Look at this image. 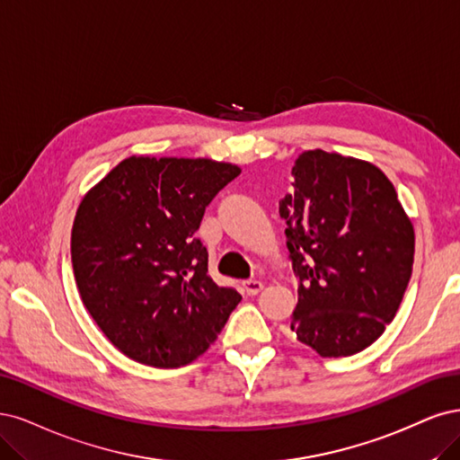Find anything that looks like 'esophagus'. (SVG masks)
<instances>
[{"label":"esophagus","mask_w":460,"mask_h":460,"mask_svg":"<svg viewBox=\"0 0 460 460\" xmlns=\"http://www.w3.org/2000/svg\"><path fill=\"white\" fill-rule=\"evenodd\" d=\"M243 288H244V292L248 296H256L258 292H261L263 283H261V280H256V279H248V280H244V283H243Z\"/></svg>","instance_id":"obj_1"}]
</instances>
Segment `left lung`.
Instances as JSON below:
<instances>
[{
    "instance_id": "left-lung-1",
    "label": "left lung",
    "mask_w": 460,
    "mask_h": 460,
    "mask_svg": "<svg viewBox=\"0 0 460 460\" xmlns=\"http://www.w3.org/2000/svg\"><path fill=\"white\" fill-rule=\"evenodd\" d=\"M279 200L298 277L290 331L321 358L368 348L395 317L412 273L414 229L373 162L304 151Z\"/></svg>"
}]
</instances>
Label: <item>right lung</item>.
<instances>
[{"label":"right lung","mask_w":460,"mask_h":460,"mask_svg":"<svg viewBox=\"0 0 460 460\" xmlns=\"http://www.w3.org/2000/svg\"><path fill=\"white\" fill-rule=\"evenodd\" d=\"M241 173L231 162L133 155L85 192L70 254L85 309L129 359L175 368L216 342L243 296L214 283L195 231Z\"/></svg>","instance_id":"add662e5"}]
</instances>
